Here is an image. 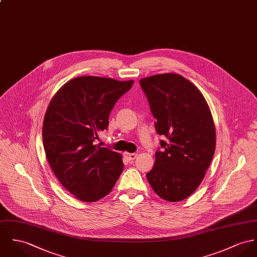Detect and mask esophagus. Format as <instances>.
<instances>
[{"label": "esophagus", "mask_w": 257, "mask_h": 257, "mask_svg": "<svg viewBox=\"0 0 257 257\" xmlns=\"http://www.w3.org/2000/svg\"><path fill=\"white\" fill-rule=\"evenodd\" d=\"M137 156H138V154H136V153H127V152L124 153V157H125V158L127 159V161H130V162L134 161V160L137 158Z\"/></svg>", "instance_id": "obj_1"}]
</instances>
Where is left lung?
<instances>
[{
  "instance_id": "obj_1",
  "label": "left lung",
  "mask_w": 257,
  "mask_h": 257,
  "mask_svg": "<svg viewBox=\"0 0 257 257\" xmlns=\"http://www.w3.org/2000/svg\"><path fill=\"white\" fill-rule=\"evenodd\" d=\"M161 148L146 174L150 186L165 200L186 199L202 182L216 145L210 109L201 92L184 76L163 73L142 78Z\"/></svg>"
}]
</instances>
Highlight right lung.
Segmentation results:
<instances>
[{
	"instance_id": "obj_1",
	"label": "right lung",
	"mask_w": 257,
	"mask_h": 257,
	"mask_svg": "<svg viewBox=\"0 0 257 257\" xmlns=\"http://www.w3.org/2000/svg\"><path fill=\"white\" fill-rule=\"evenodd\" d=\"M133 80L79 76L51 100L43 122V145L55 176L77 199L93 202L106 196L123 170L119 153L95 145L109 116Z\"/></svg>"
}]
</instances>
